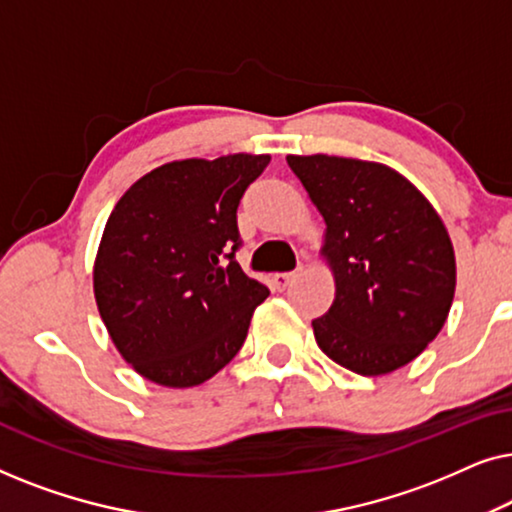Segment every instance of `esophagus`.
Wrapping results in <instances>:
<instances>
[{
    "label": "esophagus",
    "mask_w": 512,
    "mask_h": 512,
    "mask_svg": "<svg viewBox=\"0 0 512 512\" xmlns=\"http://www.w3.org/2000/svg\"><path fill=\"white\" fill-rule=\"evenodd\" d=\"M293 279H296L293 272H277V275H272V286H275L277 291H284L286 286L293 282Z\"/></svg>",
    "instance_id": "obj_1"
}]
</instances>
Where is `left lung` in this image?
Returning <instances> with one entry per match:
<instances>
[{"mask_svg":"<svg viewBox=\"0 0 512 512\" xmlns=\"http://www.w3.org/2000/svg\"><path fill=\"white\" fill-rule=\"evenodd\" d=\"M326 223L321 258L335 298L314 319L328 359L375 377L408 366L445 326L457 286L443 219L394 167L326 156H286Z\"/></svg>","mask_w":512,"mask_h":512,"instance_id":"left-lung-1","label":"left lung"}]
</instances>
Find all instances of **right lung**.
I'll return each mask as SVG.
<instances>
[{
	"mask_svg": "<svg viewBox=\"0 0 512 512\" xmlns=\"http://www.w3.org/2000/svg\"><path fill=\"white\" fill-rule=\"evenodd\" d=\"M270 156L172 160L116 202L93 265L100 317L118 354L170 389L214 377L270 296L235 261L237 205Z\"/></svg>",
	"mask_w": 512,
	"mask_h": 512,
	"instance_id": "right-lung-1",
	"label": "right lung"
}]
</instances>
